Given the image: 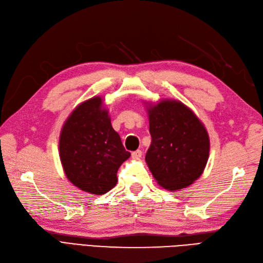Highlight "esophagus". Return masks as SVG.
I'll list each match as a JSON object with an SVG mask.
<instances>
[{
	"instance_id": "esophagus-1",
	"label": "esophagus",
	"mask_w": 263,
	"mask_h": 263,
	"mask_svg": "<svg viewBox=\"0 0 263 263\" xmlns=\"http://www.w3.org/2000/svg\"><path fill=\"white\" fill-rule=\"evenodd\" d=\"M141 157H142V151H141V149H137V151L132 152V158L139 159V158H141Z\"/></svg>"
}]
</instances>
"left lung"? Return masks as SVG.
Masks as SVG:
<instances>
[{
	"label": "left lung",
	"instance_id": "1",
	"mask_svg": "<svg viewBox=\"0 0 263 263\" xmlns=\"http://www.w3.org/2000/svg\"><path fill=\"white\" fill-rule=\"evenodd\" d=\"M152 142L145 160L167 190L188 187L204 171L210 140L204 126L180 101L163 100L148 109Z\"/></svg>",
	"mask_w": 263,
	"mask_h": 263
}]
</instances>
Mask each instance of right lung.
Masks as SVG:
<instances>
[{"instance_id":"obj_1","label":"right lung","mask_w":263,"mask_h":263,"mask_svg":"<svg viewBox=\"0 0 263 263\" xmlns=\"http://www.w3.org/2000/svg\"><path fill=\"white\" fill-rule=\"evenodd\" d=\"M59 151L67 179L94 194L115 187L118 169L131 155L114 130L100 97L74 109L62 128Z\"/></svg>"}]
</instances>
